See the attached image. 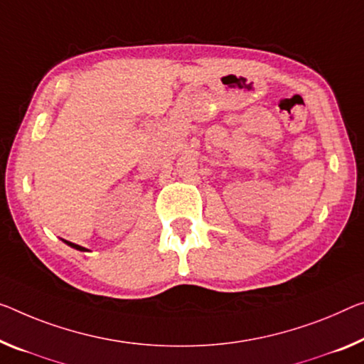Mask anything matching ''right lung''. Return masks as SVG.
I'll return each mask as SVG.
<instances>
[{
    "mask_svg": "<svg viewBox=\"0 0 364 364\" xmlns=\"http://www.w3.org/2000/svg\"><path fill=\"white\" fill-rule=\"evenodd\" d=\"M66 244L70 245V247H73V249H76V250H86L85 247H81V245H77V244H73V242H68V240H65Z\"/></svg>",
    "mask_w": 364,
    "mask_h": 364,
    "instance_id": "right-lung-1",
    "label": "right lung"
}]
</instances>
